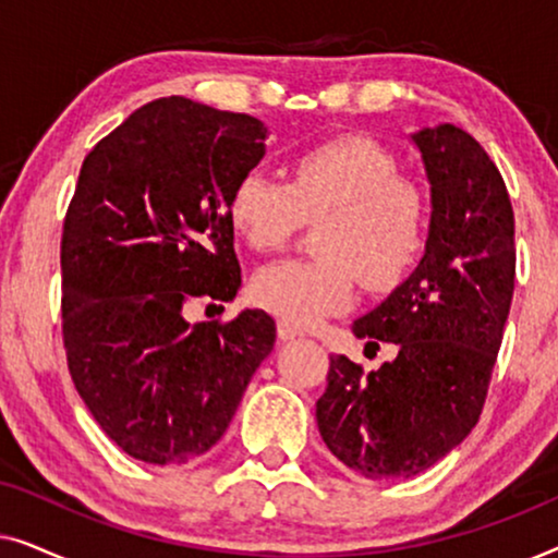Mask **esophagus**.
Instances as JSON below:
<instances>
[{"label":"esophagus","instance_id":"34e87169","mask_svg":"<svg viewBox=\"0 0 558 558\" xmlns=\"http://www.w3.org/2000/svg\"><path fill=\"white\" fill-rule=\"evenodd\" d=\"M277 332H279V338L281 340H294V338H302V330L296 325H289V323H284V319H279V325H277Z\"/></svg>","mask_w":558,"mask_h":558}]
</instances>
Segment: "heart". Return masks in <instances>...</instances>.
Here are the masks:
<instances>
[{"label": "heart", "mask_w": 558, "mask_h": 558, "mask_svg": "<svg viewBox=\"0 0 558 558\" xmlns=\"http://www.w3.org/2000/svg\"><path fill=\"white\" fill-rule=\"evenodd\" d=\"M228 218L248 248L287 246L304 220H323L317 258H289L262 269L251 284L258 307L289 325L307 327L355 300L363 287L388 289L422 256L429 201L422 185L376 142L342 136L292 159L289 182L251 170L235 182Z\"/></svg>", "instance_id": "b5f03b06"}]
</instances>
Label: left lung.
<instances>
[{"label":"left lung","instance_id":"8db88e82","mask_svg":"<svg viewBox=\"0 0 558 558\" xmlns=\"http://www.w3.org/2000/svg\"><path fill=\"white\" fill-rule=\"evenodd\" d=\"M414 142L432 185L426 251L353 325L399 355L371 373L330 355L317 401L327 449L368 480L418 475L472 432L515 287V218L498 167L460 126L422 129Z\"/></svg>","mask_w":558,"mask_h":558}]
</instances>
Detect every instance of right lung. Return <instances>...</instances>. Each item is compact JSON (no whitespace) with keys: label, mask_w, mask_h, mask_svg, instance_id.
I'll use <instances>...</instances> for the list:
<instances>
[{"label":"right lung","mask_w":558,"mask_h":558,"mask_svg":"<svg viewBox=\"0 0 558 558\" xmlns=\"http://www.w3.org/2000/svg\"><path fill=\"white\" fill-rule=\"evenodd\" d=\"M264 140L248 113L170 96L83 159L60 239L63 345L75 391L134 460L208 452L274 350L264 310L231 323L182 317L190 300L239 292L228 201Z\"/></svg>","instance_id":"obj_1"}]
</instances>
